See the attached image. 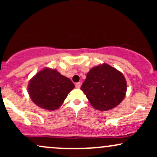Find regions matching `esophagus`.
Here are the masks:
<instances>
[{
  "mask_svg": "<svg viewBox=\"0 0 157 157\" xmlns=\"http://www.w3.org/2000/svg\"><path fill=\"white\" fill-rule=\"evenodd\" d=\"M80 86H81V83H80V82H77V83H75V87H76L77 89H80Z\"/></svg>",
  "mask_w": 157,
  "mask_h": 157,
  "instance_id": "34e87169",
  "label": "esophagus"
}]
</instances>
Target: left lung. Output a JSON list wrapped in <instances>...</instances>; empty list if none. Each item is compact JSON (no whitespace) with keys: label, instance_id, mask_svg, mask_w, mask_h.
Here are the masks:
<instances>
[{"label":"left lung","instance_id":"obj_1","mask_svg":"<svg viewBox=\"0 0 157 157\" xmlns=\"http://www.w3.org/2000/svg\"><path fill=\"white\" fill-rule=\"evenodd\" d=\"M126 89L122 74L108 64L91 68L80 88L91 105L100 111L118 105L125 97Z\"/></svg>","mask_w":157,"mask_h":157}]
</instances>
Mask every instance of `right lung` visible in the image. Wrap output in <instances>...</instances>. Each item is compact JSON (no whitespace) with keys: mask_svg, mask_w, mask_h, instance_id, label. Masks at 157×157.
<instances>
[{"mask_svg":"<svg viewBox=\"0 0 157 157\" xmlns=\"http://www.w3.org/2000/svg\"><path fill=\"white\" fill-rule=\"evenodd\" d=\"M75 88L70 79L55 69L45 68L35 75L29 84V94L37 105L55 110L62 105L68 94Z\"/></svg>","mask_w":157,"mask_h":157,"instance_id":"obj_1","label":"right lung"}]
</instances>
